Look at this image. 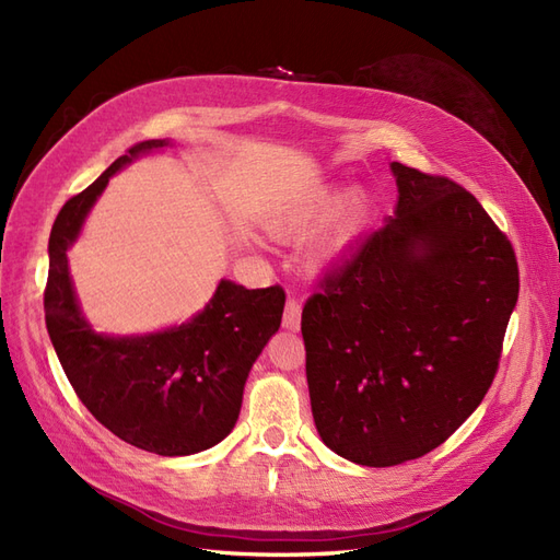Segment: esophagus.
I'll return each mask as SVG.
<instances>
[{"mask_svg":"<svg viewBox=\"0 0 560 560\" xmlns=\"http://www.w3.org/2000/svg\"><path fill=\"white\" fill-rule=\"evenodd\" d=\"M282 327L296 331L301 327V301L287 299L284 303V315H282Z\"/></svg>","mask_w":560,"mask_h":560,"instance_id":"1","label":"esophagus"}]
</instances>
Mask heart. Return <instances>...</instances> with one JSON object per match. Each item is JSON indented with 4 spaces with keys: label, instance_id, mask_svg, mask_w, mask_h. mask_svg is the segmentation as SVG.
Segmentation results:
<instances>
[{
    "label": "heart",
    "instance_id": "heart-1",
    "mask_svg": "<svg viewBox=\"0 0 560 560\" xmlns=\"http://www.w3.org/2000/svg\"><path fill=\"white\" fill-rule=\"evenodd\" d=\"M371 206L362 189H350L338 198L334 184H319L282 202L266 217V231L278 241L299 243L323 219L306 247L308 266L315 270L329 268L341 254L358 241L369 224Z\"/></svg>",
    "mask_w": 560,
    "mask_h": 560
}]
</instances>
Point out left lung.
<instances>
[{"mask_svg": "<svg viewBox=\"0 0 560 560\" xmlns=\"http://www.w3.org/2000/svg\"><path fill=\"white\" fill-rule=\"evenodd\" d=\"M397 208L319 280L301 315L315 428L393 467L430 453L486 397L518 299L512 243L448 177L389 163Z\"/></svg>", "mask_w": 560, "mask_h": 560, "instance_id": "left-lung-1", "label": "left lung"}]
</instances>
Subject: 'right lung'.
Masks as SVG:
<instances>
[{
    "mask_svg": "<svg viewBox=\"0 0 560 560\" xmlns=\"http://www.w3.org/2000/svg\"><path fill=\"white\" fill-rule=\"evenodd\" d=\"M173 144L138 142L89 189L65 202L50 229L44 292L50 343L83 406L126 444L171 457L212 448L231 434L249 369L280 329L284 308L280 284L245 290L222 280L198 315L156 334H97L83 317L67 249L112 175L138 156Z\"/></svg>",
    "mask_w": 560,
    "mask_h": 560,
    "instance_id": "add662e5",
    "label": "right lung"
}]
</instances>
